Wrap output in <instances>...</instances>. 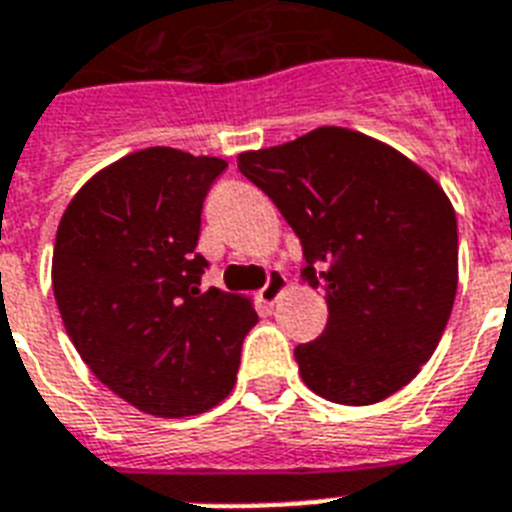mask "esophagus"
I'll return each instance as SVG.
<instances>
[{
	"mask_svg": "<svg viewBox=\"0 0 512 512\" xmlns=\"http://www.w3.org/2000/svg\"><path fill=\"white\" fill-rule=\"evenodd\" d=\"M287 289V279L281 276L279 271H268V279H265V287L257 292V300L263 305H273L279 300V295Z\"/></svg>",
	"mask_w": 512,
	"mask_h": 512,
	"instance_id": "34e87169",
	"label": "esophagus"
}]
</instances>
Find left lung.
Segmentation results:
<instances>
[{
    "label": "left lung",
    "mask_w": 512,
    "mask_h": 512,
    "mask_svg": "<svg viewBox=\"0 0 512 512\" xmlns=\"http://www.w3.org/2000/svg\"><path fill=\"white\" fill-rule=\"evenodd\" d=\"M239 170L292 225L303 279L327 295L324 332L295 348L305 385L366 406L412 382L457 295V217L441 185L342 127L239 154Z\"/></svg>",
    "instance_id": "obj_1"
}]
</instances>
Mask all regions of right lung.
Wrapping results in <instances>:
<instances>
[{
	"label": "right lung",
	"instance_id": "obj_1",
	"mask_svg": "<svg viewBox=\"0 0 512 512\" xmlns=\"http://www.w3.org/2000/svg\"><path fill=\"white\" fill-rule=\"evenodd\" d=\"M228 164L146 148L90 177L60 217L52 292L82 361L127 404L191 417L231 393L247 297L201 289V207Z\"/></svg>",
	"mask_w": 512,
	"mask_h": 512
}]
</instances>
